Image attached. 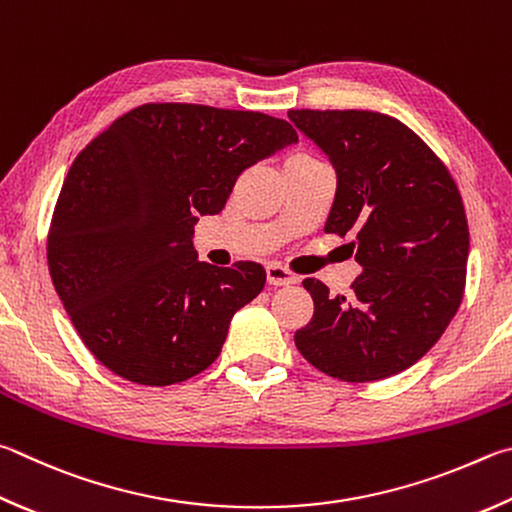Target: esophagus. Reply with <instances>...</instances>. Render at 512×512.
<instances>
[{
    "mask_svg": "<svg viewBox=\"0 0 512 512\" xmlns=\"http://www.w3.org/2000/svg\"><path fill=\"white\" fill-rule=\"evenodd\" d=\"M266 280H268V284H273V286H288V284L297 282V275H293L282 264L271 262L266 266Z\"/></svg>",
    "mask_w": 512,
    "mask_h": 512,
    "instance_id": "obj_1",
    "label": "esophagus"
}]
</instances>
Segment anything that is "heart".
<instances>
[{
    "mask_svg": "<svg viewBox=\"0 0 512 512\" xmlns=\"http://www.w3.org/2000/svg\"><path fill=\"white\" fill-rule=\"evenodd\" d=\"M297 156H306V154H297Z\"/></svg>",
    "mask_w": 512,
    "mask_h": 512,
    "instance_id": "obj_1",
    "label": "heart"
}]
</instances>
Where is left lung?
<instances>
[{
    "mask_svg": "<svg viewBox=\"0 0 512 512\" xmlns=\"http://www.w3.org/2000/svg\"><path fill=\"white\" fill-rule=\"evenodd\" d=\"M291 123L327 154L336 199L327 232L356 235L362 273L351 295L304 280L315 311L295 347L347 383L401 374L457 313L470 253L466 210L439 156L410 127L378 111L291 109Z\"/></svg>",
    "mask_w": 512,
    "mask_h": 512,
    "instance_id": "left-lung-1",
    "label": "left lung"
}]
</instances>
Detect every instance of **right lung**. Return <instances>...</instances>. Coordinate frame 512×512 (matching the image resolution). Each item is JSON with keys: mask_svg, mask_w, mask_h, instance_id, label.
Segmentation results:
<instances>
[{"mask_svg": "<svg viewBox=\"0 0 512 512\" xmlns=\"http://www.w3.org/2000/svg\"><path fill=\"white\" fill-rule=\"evenodd\" d=\"M297 143L259 111L156 102L114 120L64 179L46 259L73 327L116 376L163 387L201 374L232 315L266 284L257 262H199L194 224L246 167Z\"/></svg>", "mask_w": 512, "mask_h": 512, "instance_id": "right-lung-1", "label": "right lung"}]
</instances>
